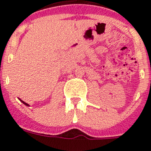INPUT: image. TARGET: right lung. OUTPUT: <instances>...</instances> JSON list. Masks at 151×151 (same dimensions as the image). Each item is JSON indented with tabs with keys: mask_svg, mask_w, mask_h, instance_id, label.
I'll list each match as a JSON object with an SVG mask.
<instances>
[{
	"mask_svg": "<svg viewBox=\"0 0 151 151\" xmlns=\"http://www.w3.org/2000/svg\"><path fill=\"white\" fill-rule=\"evenodd\" d=\"M20 101H21V102H22V103H24L25 105H27V106H29V105H28V104H27V103H25V102H23V101H22V100H21V99H20Z\"/></svg>",
	"mask_w": 151,
	"mask_h": 151,
	"instance_id": "1",
	"label": "right lung"
}]
</instances>
